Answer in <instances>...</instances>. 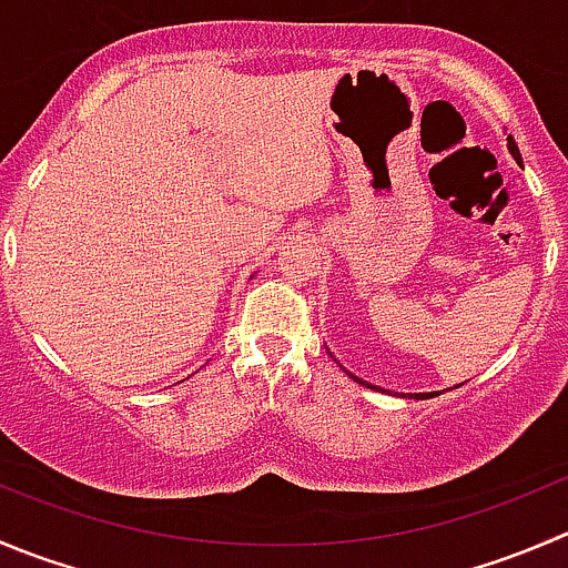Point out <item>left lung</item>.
Returning <instances> with one entry per match:
<instances>
[{
	"label": "left lung",
	"instance_id": "8db88e82",
	"mask_svg": "<svg viewBox=\"0 0 568 568\" xmlns=\"http://www.w3.org/2000/svg\"><path fill=\"white\" fill-rule=\"evenodd\" d=\"M508 150H510V155L516 158V161H521V155H519V146H516V141H514V138H510V135H508ZM355 379H357V377H355ZM357 383H361V379H357ZM418 396H424V394H418ZM427 396H430V394H427Z\"/></svg>",
	"mask_w": 568,
	"mask_h": 568
}]
</instances>
